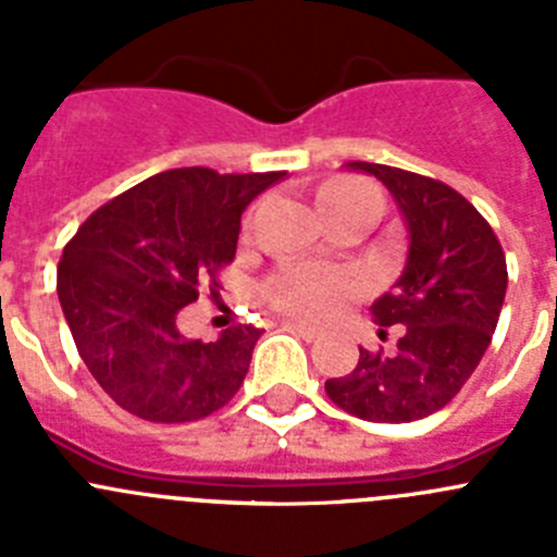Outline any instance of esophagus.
Returning <instances> with one entry per match:
<instances>
[{"instance_id":"obj_1","label":"esophagus","mask_w":557,"mask_h":557,"mask_svg":"<svg viewBox=\"0 0 557 557\" xmlns=\"http://www.w3.org/2000/svg\"><path fill=\"white\" fill-rule=\"evenodd\" d=\"M284 327H287V331H293V333H298V336L306 338V342H314V338L322 336L320 327L306 325V322H284Z\"/></svg>"}]
</instances>
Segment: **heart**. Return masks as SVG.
Masks as SVG:
<instances>
[{"label": "heart", "mask_w": 557, "mask_h": 557, "mask_svg": "<svg viewBox=\"0 0 557 557\" xmlns=\"http://www.w3.org/2000/svg\"><path fill=\"white\" fill-rule=\"evenodd\" d=\"M361 196H377L372 188L352 180H336L320 190V208H336V205L352 202ZM361 289V282L355 275L342 270L309 268V264H295L275 273L268 282L270 304L282 309L284 314L300 317V320H325L333 317L355 293Z\"/></svg>", "instance_id": "obj_1"}]
</instances>
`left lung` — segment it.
<instances>
[{
    "label": "left lung",
    "instance_id": "left-lung-1",
    "mask_svg": "<svg viewBox=\"0 0 557 557\" xmlns=\"http://www.w3.org/2000/svg\"><path fill=\"white\" fill-rule=\"evenodd\" d=\"M377 177L407 226L405 270L372 304L399 333L391 355L361 347L347 377L325 383L333 405L374 423H407L446 407L484 358L506 298V257L479 210L446 183L383 163L349 161Z\"/></svg>",
    "mask_w": 557,
    "mask_h": 557
}]
</instances>
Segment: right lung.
I'll return each mask as SVG.
<instances>
[{
	"mask_svg": "<svg viewBox=\"0 0 557 557\" xmlns=\"http://www.w3.org/2000/svg\"><path fill=\"white\" fill-rule=\"evenodd\" d=\"M287 172L169 169L95 210L62 251L57 295L100 388L156 423L199 421L240 391L262 327L185 338L177 314L235 259L243 210Z\"/></svg>",
	"mask_w": 557,
	"mask_h": 557,
	"instance_id": "add662e5",
	"label": "right lung"
}]
</instances>
